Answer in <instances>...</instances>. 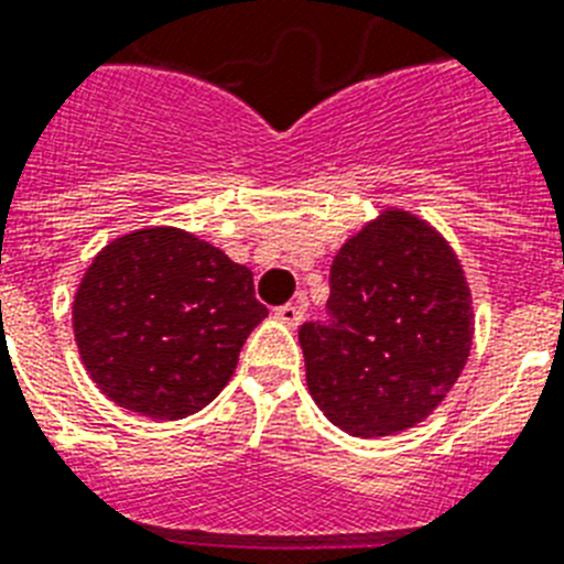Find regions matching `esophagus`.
<instances>
[{
	"mask_svg": "<svg viewBox=\"0 0 564 564\" xmlns=\"http://www.w3.org/2000/svg\"><path fill=\"white\" fill-rule=\"evenodd\" d=\"M274 318L286 326H297L304 321V301H295V304H283L274 310Z\"/></svg>",
	"mask_w": 564,
	"mask_h": 564,
	"instance_id": "1",
	"label": "esophagus"
}]
</instances>
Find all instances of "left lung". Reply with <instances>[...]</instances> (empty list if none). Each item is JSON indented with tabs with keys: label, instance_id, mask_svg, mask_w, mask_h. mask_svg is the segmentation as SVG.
Wrapping results in <instances>:
<instances>
[{
	"label": "left lung",
	"instance_id": "obj_1",
	"mask_svg": "<svg viewBox=\"0 0 564 564\" xmlns=\"http://www.w3.org/2000/svg\"><path fill=\"white\" fill-rule=\"evenodd\" d=\"M470 304L451 243L427 220L384 209L335 254L329 318L297 333L310 395L349 435L415 427L465 370Z\"/></svg>",
	"mask_w": 564,
	"mask_h": 564
}]
</instances>
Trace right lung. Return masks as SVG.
<instances>
[{"label":"right lung","instance_id":"obj_1","mask_svg":"<svg viewBox=\"0 0 564 564\" xmlns=\"http://www.w3.org/2000/svg\"><path fill=\"white\" fill-rule=\"evenodd\" d=\"M267 306L252 272L174 226L111 240L74 295V340L102 395L177 421L217 399Z\"/></svg>","mask_w":564,"mask_h":564}]
</instances>
